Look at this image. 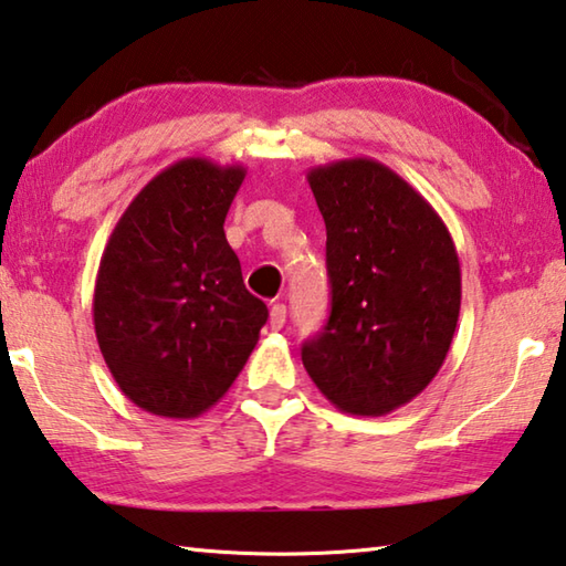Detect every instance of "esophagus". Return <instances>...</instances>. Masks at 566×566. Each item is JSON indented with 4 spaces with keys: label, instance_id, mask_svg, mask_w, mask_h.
<instances>
[{
    "label": "esophagus",
    "instance_id": "34e87169",
    "mask_svg": "<svg viewBox=\"0 0 566 566\" xmlns=\"http://www.w3.org/2000/svg\"><path fill=\"white\" fill-rule=\"evenodd\" d=\"M285 326V305L283 303H275L271 308V328L273 331H281Z\"/></svg>",
    "mask_w": 566,
    "mask_h": 566
}]
</instances>
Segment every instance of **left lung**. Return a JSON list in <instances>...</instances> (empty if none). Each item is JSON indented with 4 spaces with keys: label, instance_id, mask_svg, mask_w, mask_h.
<instances>
[{
    "label": "left lung",
    "instance_id": "obj_1",
    "mask_svg": "<svg viewBox=\"0 0 566 566\" xmlns=\"http://www.w3.org/2000/svg\"><path fill=\"white\" fill-rule=\"evenodd\" d=\"M326 222L331 316L303 346L311 381L354 416H386L433 381L457 331L461 265L419 190L370 157L308 170Z\"/></svg>",
    "mask_w": 566,
    "mask_h": 566
}]
</instances>
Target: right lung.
Instances as JSON below:
<instances>
[{
    "label": "right lung",
    "instance_id": "add662e5",
    "mask_svg": "<svg viewBox=\"0 0 566 566\" xmlns=\"http://www.w3.org/2000/svg\"><path fill=\"white\" fill-rule=\"evenodd\" d=\"M243 165L182 157L129 202L99 258L92 321L129 401L198 419L233 386L268 308L250 295L226 216Z\"/></svg>",
    "mask_w": 566,
    "mask_h": 566
}]
</instances>
